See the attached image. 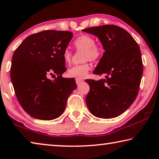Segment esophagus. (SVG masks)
I'll return each mask as SVG.
<instances>
[{
	"label": "esophagus",
	"mask_w": 159,
	"mask_h": 159,
	"mask_svg": "<svg viewBox=\"0 0 159 159\" xmlns=\"http://www.w3.org/2000/svg\"><path fill=\"white\" fill-rule=\"evenodd\" d=\"M75 82H76V84L77 85H80L82 82V80H79V79H76V80H75Z\"/></svg>",
	"instance_id": "34e87169"
}]
</instances>
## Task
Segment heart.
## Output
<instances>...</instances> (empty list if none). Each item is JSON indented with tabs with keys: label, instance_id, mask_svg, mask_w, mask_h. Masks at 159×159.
Wrapping results in <instances>:
<instances>
[{
	"label": "heart",
	"instance_id": "obj_1",
	"mask_svg": "<svg viewBox=\"0 0 159 159\" xmlns=\"http://www.w3.org/2000/svg\"><path fill=\"white\" fill-rule=\"evenodd\" d=\"M74 47L77 51H84L82 55V61H94L98 59L101 56V49L96 45V40L93 37L88 35H82L75 39ZM72 52L68 48H66L63 53L64 62L69 64L71 62ZM90 64L88 62L83 63L80 65L72 67L67 71V75L69 77L82 80L87 76L90 70Z\"/></svg>",
	"mask_w": 159,
	"mask_h": 159
}]
</instances>
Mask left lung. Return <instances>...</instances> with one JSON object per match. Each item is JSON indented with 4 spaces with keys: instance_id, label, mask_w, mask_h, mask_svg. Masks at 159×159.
<instances>
[{
    "instance_id": "left-lung-1",
    "label": "left lung",
    "mask_w": 159,
    "mask_h": 159,
    "mask_svg": "<svg viewBox=\"0 0 159 159\" xmlns=\"http://www.w3.org/2000/svg\"><path fill=\"white\" fill-rule=\"evenodd\" d=\"M82 31L101 40L105 52L93 73L106 75L104 80H86L90 87L87 105L97 117H116L138 96L143 72L140 47L129 33L116 25L90 27Z\"/></svg>"
}]
</instances>
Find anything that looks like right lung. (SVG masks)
Listing matches in <instances>:
<instances>
[{
	"label": "right lung",
	"instance_id": "obj_1",
	"mask_svg": "<svg viewBox=\"0 0 159 159\" xmlns=\"http://www.w3.org/2000/svg\"><path fill=\"white\" fill-rule=\"evenodd\" d=\"M72 36L67 30H43L28 36L14 52L11 80L19 104L33 118L58 117L77 87L74 78L62 77L66 70L63 53ZM50 75L57 77L52 81Z\"/></svg>",
	"mask_w": 159,
	"mask_h": 159
}]
</instances>
